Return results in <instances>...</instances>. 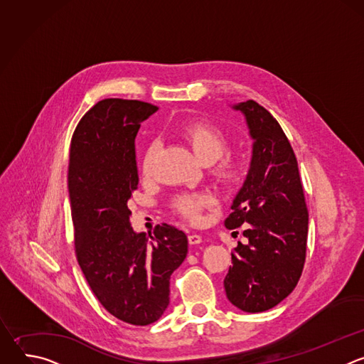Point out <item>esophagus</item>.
Instances as JSON below:
<instances>
[{
	"label": "esophagus",
	"instance_id": "obj_1",
	"mask_svg": "<svg viewBox=\"0 0 364 364\" xmlns=\"http://www.w3.org/2000/svg\"><path fill=\"white\" fill-rule=\"evenodd\" d=\"M201 242H203V237H201L200 235H197V233L188 235V243H190V245H198V243H201Z\"/></svg>",
	"mask_w": 364,
	"mask_h": 364
}]
</instances>
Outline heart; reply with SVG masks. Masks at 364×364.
I'll return each instance as SVG.
<instances>
[{
	"label": "heart",
	"mask_w": 364,
	"mask_h": 364,
	"mask_svg": "<svg viewBox=\"0 0 364 364\" xmlns=\"http://www.w3.org/2000/svg\"><path fill=\"white\" fill-rule=\"evenodd\" d=\"M180 136L188 144L198 161L203 164H213L215 176L223 184L233 183L240 170L242 160L237 155L223 154L228 145L225 132L213 124L194 121L188 122L180 129ZM157 142H151L142 154V173L144 176H151L154 170L155 155H157ZM213 204V197L209 193H194V194H180L173 200L174 209L188 219H198L201 212Z\"/></svg>",
	"instance_id": "b5f03b06"
}]
</instances>
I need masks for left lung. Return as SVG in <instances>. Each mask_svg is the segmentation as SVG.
<instances>
[{"label":"left lung","instance_id":"1","mask_svg":"<svg viewBox=\"0 0 364 364\" xmlns=\"http://www.w3.org/2000/svg\"><path fill=\"white\" fill-rule=\"evenodd\" d=\"M230 108L243 115L252 155L232 201L228 229L247 225L223 281L228 299L245 313H262L285 299L301 277L308 212L294 149L278 121L255 100Z\"/></svg>","mask_w":364,"mask_h":364}]
</instances>
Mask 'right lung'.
I'll return each instance as SVG.
<instances>
[{
  "label": "right lung",
  "mask_w": 364,
  "mask_h": 364,
  "mask_svg": "<svg viewBox=\"0 0 364 364\" xmlns=\"http://www.w3.org/2000/svg\"><path fill=\"white\" fill-rule=\"evenodd\" d=\"M159 111L139 100L105 99L79 122L70 145L69 197L77 262L99 302L114 317L148 326L170 304L171 274L188 240L163 223L135 232L128 201L138 187L135 138Z\"/></svg>",
  "instance_id": "add662e5"
}]
</instances>
